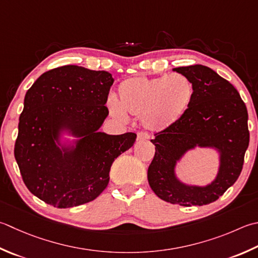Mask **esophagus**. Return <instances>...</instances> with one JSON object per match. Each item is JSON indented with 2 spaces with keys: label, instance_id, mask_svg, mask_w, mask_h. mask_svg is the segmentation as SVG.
Here are the masks:
<instances>
[{
  "label": "esophagus",
  "instance_id": "esophagus-1",
  "mask_svg": "<svg viewBox=\"0 0 258 258\" xmlns=\"http://www.w3.org/2000/svg\"><path fill=\"white\" fill-rule=\"evenodd\" d=\"M148 139H149V135L145 133H139L138 138H136V140H138L139 142H141V141H146Z\"/></svg>",
  "mask_w": 258,
  "mask_h": 258
}]
</instances>
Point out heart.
I'll return each mask as SVG.
<instances>
[{"label": "heart", "mask_w": 258, "mask_h": 258, "mask_svg": "<svg viewBox=\"0 0 258 258\" xmlns=\"http://www.w3.org/2000/svg\"><path fill=\"white\" fill-rule=\"evenodd\" d=\"M194 96V84L182 74L127 78L118 85L117 99L109 103V112L122 120L126 114L136 116L146 130L160 133L179 122Z\"/></svg>", "instance_id": "heart-1"}]
</instances>
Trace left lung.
<instances>
[{
	"instance_id": "left-lung-1",
	"label": "left lung",
	"mask_w": 258,
	"mask_h": 258,
	"mask_svg": "<svg viewBox=\"0 0 258 258\" xmlns=\"http://www.w3.org/2000/svg\"><path fill=\"white\" fill-rule=\"evenodd\" d=\"M173 72L192 82L195 96L179 122L151 140L155 154L148 170L149 184L166 203L208 205L223 196L241 172L249 144L248 113L237 89L213 69L195 64ZM196 148L219 154L217 174L207 185L185 183L176 173L177 164Z\"/></svg>"
}]
</instances>
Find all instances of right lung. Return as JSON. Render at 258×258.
<instances>
[{
    "instance_id": "1",
    "label": "right lung",
    "mask_w": 258,
    "mask_h": 258,
    "mask_svg": "<svg viewBox=\"0 0 258 258\" xmlns=\"http://www.w3.org/2000/svg\"><path fill=\"white\" fill-rule=\"evenodd\" d=\"M114 79L107 72L62 66L42 74L24 97L14 156L30 192L57 208L103 192L114 160L136 134L99 132Z\"/></svg>"
}]
</instances>
